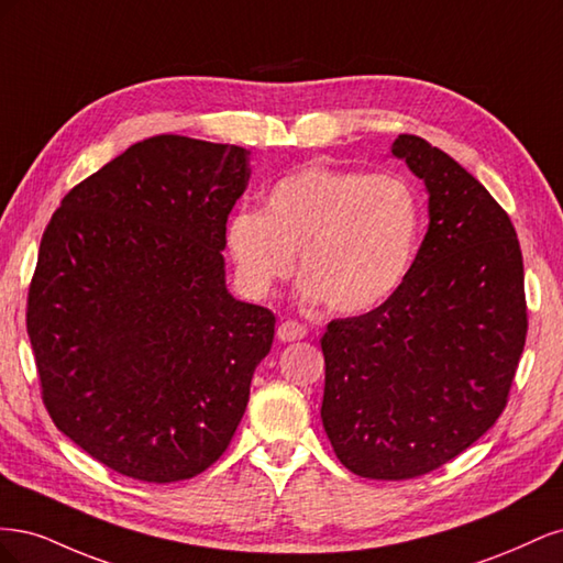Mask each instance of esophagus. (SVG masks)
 Returning <instances> with one entry per match:
<instances>
[{
	"label": "esophagus",
	"instance_id": "1",
	"mask_svg": "<svg viewBox=\"0 0 563 563\" xmlns=\"http://www.w3.org/2000/svg\"><path fill=\"white\" fill-rule=\"evenodd\" d=\"M305 335H308V327H305V323L294 321V319L282 321L279 329H277V338L284 340V343H294V340H300Z\"/></svg>",
	"mask_w": 563,
	"mask_h": 563
}]
</instances>
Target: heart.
<instances>
[{"label": "heart", "instance_id": "heart-1", "mask_svg": "<svg viewBox=\"0 0 563 563\" xmlns=\"http://www.w3.org/2000/svg\"><path fill=\"white\" fill-rule=\"evenodd\" d=\"M418 234L420 197L404 176L310 164L272 185L263 211L232 213L225 240L249 294L291 275L300 251L302 296L356 314L397 291Z\"/></svg>", "mask_w": 563, "mask_h": 563}]
</instances>
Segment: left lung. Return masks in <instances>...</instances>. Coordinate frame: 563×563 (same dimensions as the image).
I'll return each mask as SVG.
<instances>
[{
	"instance_id": "left-lung-1",
	"label": "left lung",
	"mask_w": 563,
	"mask_h": 563,
	"mask_svg": "<svg viewBox=\"0 0 563 563\" xmlns=\"http://www.w3.org/2000/svg\"><path fill=\"white\" fill-rule=\"evenodd\" d=\"M391 155L424 180L430 228L376 310L329 321L321 420L364 479L404 482L470 449L500 418L528 331L512 220L446 152L401 133Z\"/></svg>"
}]
</instances>
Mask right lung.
I'll use <instances>...</instances> for the list:
<instances>
[{
  "mask_svg": "<svg viewBox=\"0 0 563 563\" xmlns=\"http://www.w3.org/2000/svg\"><path fill=\"white\" fill-rule=\"evenodd\" d=\"M249 152L155 135L75 185L44 230L27 335L56 428L150 484L225 453L275 314L225 288Z\"/></svg>",
  "mask_w": 563,
  "mask_h": 563,
  "instance_id": "add662e5",
  "label": "right lung"
}]
</instances>
